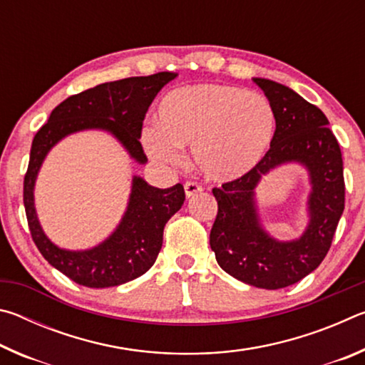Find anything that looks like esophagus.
<instances>
[{
    "instance_id": "esophagus-1",
    "label": "esophagus",
    "mask_w": 365,
    "mask_h": 365,
    "mask_svg": "<svg viewBox=\"0 0 365 365\" xmlns=\"http://www.w3.org/2000/svg\"><path fill=\"white\" fill-rule=\"evenodd\" d=\"M183 188H185V196H187V197H193V196H196L197 193H201V191H202L200 185L195 183V182H187V183H185Z\"/></svg>"
}]
</instances>
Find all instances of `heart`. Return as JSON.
<instances>
[{
  "label": "heart",
  "instance_id": "obj_1",
  "mask_svg": "<svg viewBox=\"0 0 365 365\" xmlns=\"http://www.w3.org/2000/svg\"><path fill=\"white\" fill-rule=\"evenodd\" d=\"M277 115L261 93L238 86L197 83L172 90L156 109V128H146V153L160 163L180 160L193 148L197 170L209 180H237L261 163L274 143Z\"/></svg>",
  "mask_w": 365,
  "mask_h": 365
}]
</instances>
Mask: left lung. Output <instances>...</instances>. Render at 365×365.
I'll return each mask as SVG.
<instances>
[{
    "instance_id": "1",
    "label": "left lung",
    "mask_w": 365,
    "mask_h": 365,
    "mask_svg": "<svg viewBox=\"0 0 365 365\" xmlns=\"http://www.w3.org/2000/svg\"><path fill=\"white\" fill-rule=\"evenodd\" d=\"M277 115L274 143L255 169L214 188L217 217L211 250L228 275L256 288L279 289L316 270L330 250L344 209L341 150L329 119L289 86L255 77ZM287 163H299L309 175L308 225L298 239L282 242L264 230L255 190L264 176Z\"/></svg>"
}]
</instances>
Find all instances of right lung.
Returning <instances> with one entry per match:
<instances>
[{
	"label": "right lung",
	"mask_w": 365,
	"mask_h": 365,
	"mask_svg": "<svg viewBox=\"0 0 365 365\" xmlns=\"http://www.w3.org/2000/svg\"><path fill=\"white\" fill-rule=\"evenodd\" d=\"M175 77L172 72H159L96 85L54 108L35 135L24 178V206L30 233L43 257L78 285L117 287L150 270L163 246L165 224L183 206L185 191L180 183L163 190L133 175L127 209L114 232L93 248L66 250L46 237L36 215L34 191L41 165L61 140L85 130L113 135L130 159L146 164L140 143L146 110L160 88Z\"/></svg>",
	"instance_id": "add662e5"
}]
</instances>
